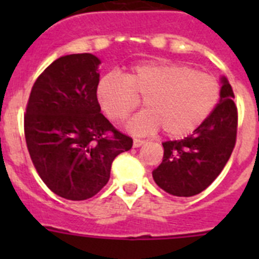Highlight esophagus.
<instances>
[{
    "instance_id": "34e87169",
    "label": "esophagus",
    "mask_w": 259,
    "mask_h": 259,
    "mask_svg": "<svg viewBox=\"0 0 259 259\" xmlns=\"http://www.w3.org/2000/svg\"><path fill=\"white\" fill-rule=\"evenodd\" d=\"M144 143H145V141L140 140V139H134V148H139V146L143 145Z\"/></svg>"
}]
</instances>
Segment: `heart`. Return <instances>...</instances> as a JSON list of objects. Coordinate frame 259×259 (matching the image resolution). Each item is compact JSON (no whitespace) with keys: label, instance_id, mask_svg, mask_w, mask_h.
I'll return each instance as SVG.
<instances>
[{"label":"heart","instance_id":"1","mask_svg":"<svg viewBox=\"0 0 259 259\" xmlns=\"http://www.w3.org/2000/svg\"><path fill=\"white\" fill-rule=\"evenodd\" d=\"M214 76L172 62L137 65L123 76L105 75L96 88L102 111L113 122H122L143 97L145 110L130 120L128 130L149 135L159 128L168 137H183L200 127L219 100Z\"/></svg>","mask_w":259,"mask_h":259}]
</instances>
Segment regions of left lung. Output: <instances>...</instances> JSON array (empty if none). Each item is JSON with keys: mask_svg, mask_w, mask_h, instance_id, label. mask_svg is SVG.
I'll return each instance as SVG.
<instances>
[{"mask_svg": "<svg viewBox=\"0 0 259 259\" xmlns=\"http://www.w3.org/2000/svg\"><path fill=\"white\" fill-rule=\"evenodd\" d=\"M232 87L222 77L221 101L193 134L166 141L162 163L153 171L159 188L178 197H191L209 187L230 159L236 144L237 107Z\"/></svg>", "mask_w": 259, "mask_h": 259, "instance_id": "obj_1", "label": "left lung"}]
</instances>
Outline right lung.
Wrapping results in <instances>:
<instances>
[{"label":"right lung","instance_id":"obj_1","mask_svg":"<svg viewBox=\"0 0 259 259\" xmlns=\"http://www.w3.org/2000/svg\"><path fill=\"white\" fill-rule=\"evenodd\" d=\"M101 61L93 54L56 59L36 79L24 114V135L36 171L59 197H93L110 179L116 155L132 148L101 113L96 88Z\"/></svg>","mask_w":259,"mask_h":259}]
</instances>
